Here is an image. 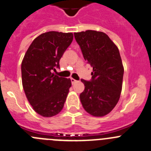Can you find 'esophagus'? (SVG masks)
<instances>
[{"mask_svg": "<svg viewBox=\"0 0 151 151\" xmlns=\"http://www.w3.org/2000/svg\"><path fill=\"white\" fill-rule=\"evenodd\" d=\"M71 83L72 84H74L75 83H77V80H74V78H71Z\"/></svg>", "mask_w": 151, "mask_h": 151, "instance_id": "esophagus-1", "label": "esophagus"}]
</instances>
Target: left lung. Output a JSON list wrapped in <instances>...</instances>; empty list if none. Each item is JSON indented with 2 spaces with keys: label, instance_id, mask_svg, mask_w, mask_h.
I'll list each match as a JSON object with an SVG mask.
<instances>
[{
  "label": "left lung",
  "instance_id": "left-lung-1",
  "mask_svg": "<svg viewBox=\"0 0 151 151\" xmlns=\"http://www.w3.org/2000/svg\"><path fill=\"white\" fill-rule=\"evenodd\" d=\"M83 55L91 67V81L81 80L85 89L80 95L84 109L95 117L109 114L118 104L123 83L124 66L118 47L104 32L74 33Z\"/></svg>",
  "mask_w": 151,
  "mask_h": 151
}]
</instances>
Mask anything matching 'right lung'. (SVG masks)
Here are the masks:
<instances>
[{"label":"right lung","mask_w":151,"mask_h":151,"mask_svg":"<svg viewBox=\"0 0 151 151\" xmlns=\"http://www.w3.org/2000/svg\"><path fill=\"white\" fill-rule=\"evenodd\" d=\"M72 33L49 31L31 43L22 63V80L28 101L36 112L52 117L61 112L71 86L70 78L55 75L60 60L73 41Z\"/></svg>","instance_id":"right-lung-1"}]
</instances>
